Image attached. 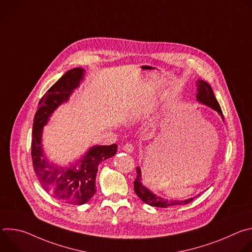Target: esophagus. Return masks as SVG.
I'll return each instance as SVG.
<instances>
[{
  "mask_svg": "<svg viewBox=\"0 0 252 252\" xmlns=\"http://www.w3.org/2000/svg\"><path fill=\"white\" fill-rule=\"evenodd\" d=\"M123 150L125 151V152H126V153H133V151H134V147H133V145L132 143H130V142H128V143H126V145L123 147Z\"/></svg>",
  "mask_w": 252,
  "mask_h": 252,
  "instance_id": "obj_1",
  "label": "esophagus"
}]
</instances>
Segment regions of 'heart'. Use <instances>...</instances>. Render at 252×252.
Returning a JSON list of instances; mask_svg holds the SVG:
<instances>
[{
	"label": "heart",
	"instance_id": "obj_1",
	"mask_svg": "<svg viewBox=\"0 0 252 252\" xmlns=\"http://www.w3.org/2000/svg\"><path fill=\"white\" fill-rule=\"evenodd\" d=\"M158 109V102L156 100H149L145 103L138 105L136 109L130 115V120L135 122L141 119H145L150 117L151 115L155 114V112Z\"/></svg>",
	"mask_w": 252,
	"mask_h": 252
}]
</instances>
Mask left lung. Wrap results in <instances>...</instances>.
I'll use <instances>...</instances> for the list:
<instances>
[{
	"instance_id": "1",
	"label": "left lung",
	"mask_w": 252,
	"mask_h": 252,
	"mask_svg": "<svg viewBox=\"0 0 252 252\" xmlns=\"http://www.w3.org/2000/svg\"><path fill=\"white\" fill-rule=\"evenodd\" d=\"M195 85H196V90H197L196 99L199 102L209 106L210 109L217 111L223 120V115H222V111L220 109V105L218 99L215 98L211 87L206 82H204L202 80H198ZM133 185H134L133 186L134 192L136 193V195L143 202H146L147 204L156 206V207L167 208V207L174 206V205H186V204L189 203L190 201H192L193 198H195V197H191V198H189L186 200H177V199L174 200V199H165L160 196H158L157 194H155L153 191H151L149 189H147L141 184V170L138 166L136 167V178H135Z\"/></svg>"
}]
</instances>
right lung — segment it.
Instances as JSON below:
<instances>
[{
  "label": "right lung",
  "mask_w": 252,
  "mask_h": 252,
  "mask_svg": "<svg viewBox=\"0 0 252 252\" xmlns=\"http://www.w3.org/2000/svg\"><path fill=\"white\" fill-rule=\"evenodd\" d=\"M85 69L75 67L66 73L44 94L35 112L32 131V159L33 170L43 189L60 201L81 205L96 191L95 176L100 161L117 154L118 146H94L82 159L68 167L51 162L43 152L42 133L52 114L68 100L84 79Z\"/></svg>",
  "instance_id": "1"
}]
</instances>
